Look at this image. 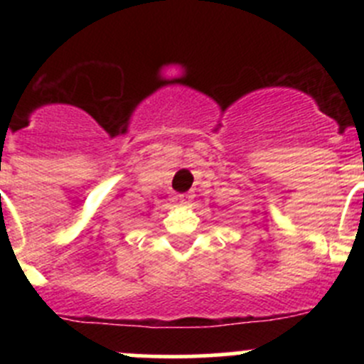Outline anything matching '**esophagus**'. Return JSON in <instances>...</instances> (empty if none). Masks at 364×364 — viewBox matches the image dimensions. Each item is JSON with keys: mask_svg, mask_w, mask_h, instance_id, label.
Wrapping results in <instances>:
<instances>
[{"mask_svg": "<svg viewBox=\"0 0 364 364\" xmlns=\"http://www.w3.org/2000/svg\"><path fill=\"white\" fill-rule=\"evenodd\" d=\"M179 203H181L183 205L190 204V196H179Z\"/></svg>", "mask_w": 364, "mask_h": 364, "instance_id": "34e87169", "label": "esophagus"}]
</instances>
